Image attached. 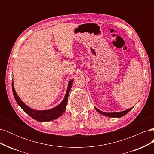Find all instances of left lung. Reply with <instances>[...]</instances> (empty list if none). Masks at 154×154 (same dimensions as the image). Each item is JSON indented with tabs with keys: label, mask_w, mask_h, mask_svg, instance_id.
I'll list each match as a JSON object with an SVG mask.
<instances>
[{
	"label": "left lung",
	"mask_w": 154,
	"mask_h": 154,
	"mask_svg": "<svg viewBox=\"0 0 154 154\" xmlns=\"http://www.w3.org/2000/svg\"><path fill=\"white\" fill-rule=\"evenodd\" d=\"M94 108L97 112H98L100 114H101L102 115H104L105 116H108V117H111V118H121V117H122V116H124L125 115L127 114L130 110H131L133 109V107H132V108H130V109H128L127 110H125L124 111H122V112H112V113L104 112L97 109V108H96V107H94Z\"/></svg>",
	"instance_id": "obj_1"
}]
</instances>
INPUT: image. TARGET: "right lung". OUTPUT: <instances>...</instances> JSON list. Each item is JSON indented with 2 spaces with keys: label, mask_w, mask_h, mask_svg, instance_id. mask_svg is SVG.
Instances as JSON below:
<instances>
[{
  "label": "right lung",
  "mask_w": 154,
  "mask_h": 154,
  "mask_svg": "<svg viewBox=\"0 0 154 154\" xmlns=\"http://www.w3.org/2000/svg\"><path fill=\"white\" fill-rule=\"evenodd\" d=\"M73 83V80H70L68 84L67 90L66 92V96L64 97V99L63 101L57 106L54 108H53L49 110H36L31 109L30 107L27 106L24 102H23L20 97L17 95V92L15 90L13 85V82L12 81V91L13 93V96L16 101L17 102L18 105H19L22 110H24L25 112H26L29 116H30L32 118L38 121L39 122H50V121L54 120L59 118L61 116L62 114L64 112L66 109V106L67 104V100H68V96L69 92L71 91V88L72 87V85Z\"/></svg>",
  "instance_id": "obj_1"
}]
</instances>
